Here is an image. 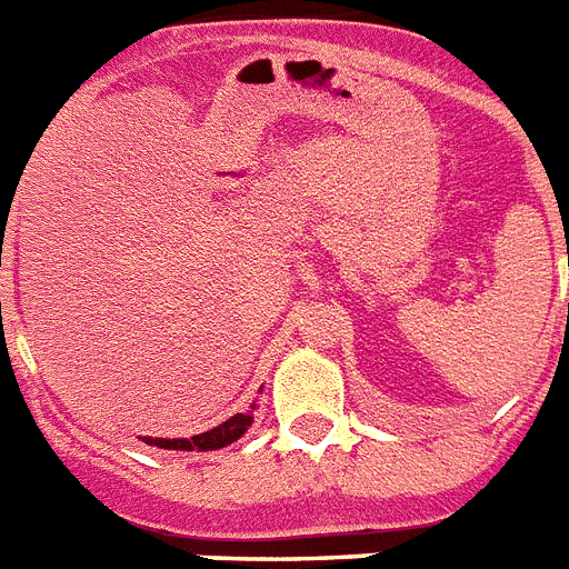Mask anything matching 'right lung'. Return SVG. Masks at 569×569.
Returning a JSON list of instances; mask_svg holds the SVG:
<instances>
[{
  "label": "right lung",
  "instance_id": "right-lung-1",
  "mask_svg": "<svg viewBox=\"0 0 569 569\" xmlns=\"http://www.w3.org/2000/svg\"><path fill=\"white\" fill-rule=\"evenodd\" d=\"M253 410L256 405H250L248 413L230 416L228 421L216 425L208 433L190 436V439H153V436H142V441L150 447H162V450H199V453H204V450H219V447L233 445V441H239L241 436L248 433V427L253 425Z\"/></svg>",
  "mask_w": 569,
  "mask_h": 569
}]
</instances>
